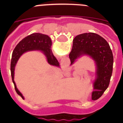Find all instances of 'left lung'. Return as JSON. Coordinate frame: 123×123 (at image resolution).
I'll return each mask as SVG.
<instances>
[{"label": "left lung", "mask_w": 123, "mask_h": 123, "mask_svg": "<svg viewBox=\"0 0 123 123\" xmlns=\"http://www.w3.org/2000/svg\"><path fill=\"white\" fill-rule=\"evenodd\" d=\"M73 42L69 55L71 65L84 55L90 56L95 62V78L92 99L97 100L109 86L113 65L112 51L106 40L94 32L81 34L75 37Z\"/></svg>", "instance_id": "8db88e82"}]
</instances>
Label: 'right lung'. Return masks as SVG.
<instances>
[{
    "label": "right lung",
    "instance_id": "add662e5",
    "mask_svg": "<svg viewBox=\"0 0 123 123\" xmlns=\"http://www.w3.org/2000/svg\"><path fill=\"white\" fill-rule=\"evenodd\" d=\"M51 45L52 41L49 36L41 33H33L21 40L14 49L11 60V75L15 91L23 99H24V97L17 89L14 81L15 68L18 59L25 52L32 50H41L46 56L47 62L50 65L60 67L59 62L52 54Z\"/></svg>",
    "mask_w": 123,
    "mask_h": 123
}]
</instances>
